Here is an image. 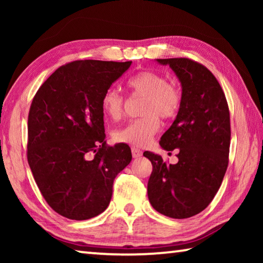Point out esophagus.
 <instances>
[{"label": "esophagus", "instance_id": "34e87169", "mask_svg": "<svg viewBox=\"0 0 263 263\" xmlns=\"http://www.w3.org/2000/svg\"><path fill=\"white\" fill-rule=\"evenodd\" d=\"M131 152H132V157L135 158V159L140 158L141 155H142L141 151H140L139 148H137V147H132V148H131Z\"/></svg>", "mask_w": 263, "mask_h": 263}]
</instances>
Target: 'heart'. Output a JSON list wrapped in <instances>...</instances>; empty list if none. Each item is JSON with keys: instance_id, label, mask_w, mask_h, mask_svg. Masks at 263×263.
I'll return each mask as SVG.
<instances>
[{"instance_id": "b5f03b06", "label": "heart", "mask_w": 263, "mask_h": 263, "mask_svg": "<svg viewBox=\"0 0 263 263\" xmlns=\"http://www.w3.org/2000/svg\"><path fill=\"white\" fill-rule=\"evenodd\" d=\"M133 94L145 97L141 106L142 117L127 123L114 132L116 141L132 146H146L160 127L159 116L172 119L179 114L182 96L179 89L167 82V79L155 72L145 70L128 80ZM102 111L112 121L122 118L125 100L117 89L110 88L102 97Z\"/></svg>"}]
</instances>
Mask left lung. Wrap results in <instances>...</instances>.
I'll use <instances>...</instances> for the list:
<instances>
[{"label":"left lung","instance_id":"1","mask_svg":"<svg viewBox=\"0 0 263 263\" xmlns=\"http://www.w3.org/2000/svg\"><path fill=\"white\" fill-rule=\"evenodd\" d=\"M176 74L182 104L160 146L177 149L179 162L167 164L146 151L152 162L147 184L149 203L158 212L184 219L202 212L215 197L229 164L230 111L224 91L210 70L186 58L157 59Z\"/></svg>","mask_w":263,"mask_h":263}]
</instances>
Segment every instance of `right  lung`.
Returning <instances> with one entry per match:
<instances>
[{"label":"right lung","mask_w":263,"mask_h":263,"mask_svg":"<svg viewBox=\"0 0 263 263\" xmlns=\"http://www.w3.org/2000/svg\"><path fill=\"white\" fill-rule=\"evenodd\" d=\"M132 61L78 60L48 78L31 103L28 161L53 210L86 220L108 208L114 180L132 160L126 144L106 146L102 97Z\"/></svg>","instance_id":"add662e5"}]
</instances>
